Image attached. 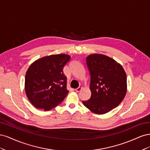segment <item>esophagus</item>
Instances as JSON below:
<instances>
[{
	"instance_id": "34e87169",
	"label": "esophagus",
	"mask_w": 150,
	"mask_h": 150,
	"mask_svg": "<svg viewBox=\"0 0 150 150\" xmlns=\"http://www.w3.org/2000/svg\"><path fill=\"white\" fill-rule=\"evenodd\" d=\"M81 89H82V87H80V86H79V87H78V88L75 89V91L76 92H79Z\"/></svg>"
}]
</instances>
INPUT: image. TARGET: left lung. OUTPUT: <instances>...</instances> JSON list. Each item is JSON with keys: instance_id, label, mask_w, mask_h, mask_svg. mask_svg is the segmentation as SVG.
Masks as SVG:
<instances>
[{"instance_id": "8db88e82", "label": "left lung", "mask_w": 150, "mask_h": 150, "mask_svg": "<svg viewBox=\"0 0 150 150\" xmlns=\"http://www.w3.org/2000/svg\"><path fill=\"white\" fill-rule=\"evenodd\" d=\"M90 74L91 96L84 105L96 114H104L117 107L126 93V74L122 66L103 54L86 58Z\"/></svg>"}]
</instances>
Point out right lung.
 <instances>
[{
	"label": "right lung",
	"instance_id": "right-lung-1",
	"mask_svg": "<svg viewBox=\"0 0 150 150\" xmlns=\"http://www.w3.org/2000/svg\"><path fill=\"white\" fill-rule=\"evenodd\" d=\"M71 56L61 54L39 59L27 71L25 91L36 108L49 111L59 104L67 94V77L63 69Z\"/></svg>",
	"mask_w": 150,
	"mask_h": 150
}]
</instances>
